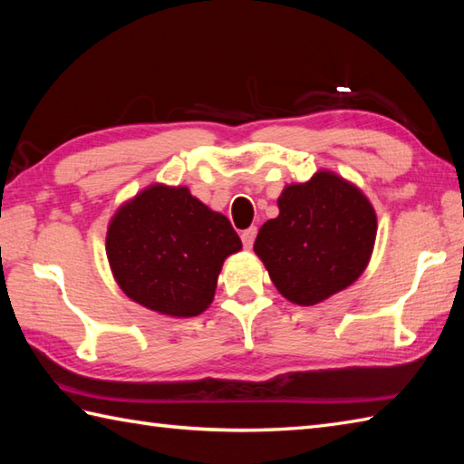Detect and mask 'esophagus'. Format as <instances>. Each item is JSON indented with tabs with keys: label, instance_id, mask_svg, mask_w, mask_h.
<instances>
[{
	"label": "esophagus",
	"instance_id": "obj_1",
	"mask_svg": "<svg viewBox=\"0 0 464 464\" xmlns=\"http://www.w3.org/2000/svg\"><path fill=\"white\" fill-rule=\"evenodd\" d=\"M255 235H257V227H249V229H245V231L241 233V241H243V247H245V249H251V247H253Z\"/></svg>",
	"mask_w": 464,
	"mask_h": 464
}]
</instances>
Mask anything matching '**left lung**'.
Returning a JSON list of instances; mask_svg holds the SVG:
<instances>
[{"label": "left lung", "instance_id": "obj_1", "mask_svg": "<svg viewBox=\"0 0 464 464\" xmlns=\"http://www.w3.org/2000/svg\"><path fill=\"white\" fill-rule=\"evenodd\" d=\"M279 215L263 223L253 249L285 299L311 307L357 281L371 261L377 213L357 185L321 169L285 185Z\"/></svg>", "mask_w": 464, "mask_h": 464}]
</instances>
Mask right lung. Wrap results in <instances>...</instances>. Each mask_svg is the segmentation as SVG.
Masks as SVG:
<instances>
[{
    "instance_id": "obj_1",
    "label": "right lung",
    "mask_w": 464,
    "mask_h": 464,
    "mask_svg": "<svg viewBox=\"0 0 464 464\" xmlns=\"http://www.w3.org/2000/svg\"><path fill=\"white\" fill-rule=\"evenodd\" d=\"M241 247L225 215L187 187L163 183L125 201L111 217L105 239L121 291L167 317H197L209 307L223 261Z\"/></svg>"
}]
</instances>
